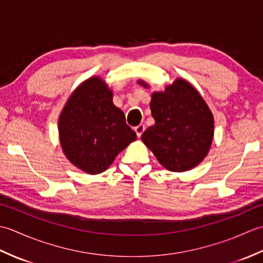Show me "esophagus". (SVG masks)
I'll list each match as a JSON object with an SVG mask.
<instances>
[{
    "instance_id": "1",
    "label": "esophagus",
    "mask_w": 263,
    "mask_h": 263,
    "mask_svg": "<svg viewBox=\"0 0 263 263\" xmlns=\"http://www.w3.org/2000/svg\"><path fill=\"white\" fill-rule=\"evenodd\" d=\"M144 124H139L138 126H136L135 127V131H136V133H137V136L140 138L141 136H142V133H143V131H144Z\"/></svg>"
}]
</instances>
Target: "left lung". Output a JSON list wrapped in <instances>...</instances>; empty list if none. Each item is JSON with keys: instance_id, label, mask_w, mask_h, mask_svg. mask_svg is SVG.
<instances>
[{"instance_id": "left-lung-1", "label": "left lung", "mask_w": 263, "mask_h": 263, "mask_svg": "<svg viewBox=\"0 0 263 263\" xmlns=\"http://www.w3.org/2000/svg\"><path fill=\"white\" fill-rule=\"evenodd\" d=\"M143 87L144 81L139 80ZM155 124L142 133L141 140L159 163L171 172H185L199 165L214 137V116L191 83L176 79L165 91L152 95Z\"/></svg>"}]
</instances>
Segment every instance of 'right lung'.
Returning a JSON list of instances; mask_svg holds the SVG:
<instances>
[{"label":"right lung","instance_id":"1","mask_svg":"<svg viewBox=\"0 0 263 263\" xmlns=\"http://www.w3.org/2000/svg\"><path fill=\"white\" fill-rule=\"evenodd\" d=\"M59 135L66 158L91 175L107 170L137 139L99 77L89 78L72 92L59 117Z\"/></svg>","mask_w":263,"mask_h":263}]
</instances>
